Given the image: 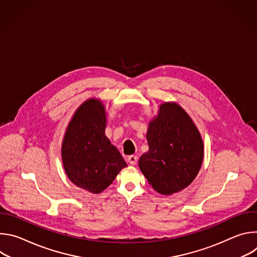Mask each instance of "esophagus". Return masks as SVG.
Masks as SVG:
<instances>
[{
    "mask_svg": "<svg viewBox=\"0 0 257 257\" xmlns=\"http://www.w3.org/2000/svg\"><path fill=\"white\" fill-rule=\"evenodd\" d=\"M137 157L136 156H129L128 157V159H127V161H128V163L130 164V165H132V166H135L136 164H137Z\"/></svg>",
    "mask_w": 257,
    "mask_h": 257,
    "instance_id": "obj_1",
    "label": "esophagus"
}]
</instances>
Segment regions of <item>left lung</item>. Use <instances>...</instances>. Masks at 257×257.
<instances>
[{"mask_svg": "<svg viewBox=\"0 0 257 257\" xmlns=\"http://www.w3.org/2000/svg\"><path fill=\"white\" fill-rule=\"evenodd\" d=\"M150 151L139 159V168L153 188L170 195L191 184L203 160L200 134L179 104L165 102L149 126Z\"/></svg>", "mask_w": 257, "mask_h": 257, "instance_id": "left-lung-1", "label": "left lung"}]
</instances>
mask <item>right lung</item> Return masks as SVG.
Here are the masks:
<instances>
[{
    "mask_svg": "<svg viewBox=\"0 0 257 257\" xmlns=\"http://www.w3.org/2000/svg\"><path fill=\"white\" fill-rule=\"evenodd\" d=\"M105 111L97 99L83 102L73 116L62 144L68 178L91 193H100L127 164L104 134Z\"/></svg>",
    "mask_w": 257,
    "mask_h": 257,
    "instance_id": "1",
    "label": "right lung"
}]
</instances>
